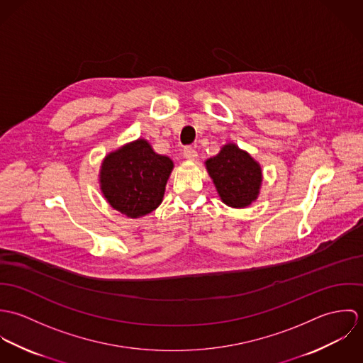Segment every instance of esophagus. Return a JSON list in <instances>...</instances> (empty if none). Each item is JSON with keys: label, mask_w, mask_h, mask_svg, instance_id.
<instances>
[{"label": "esophagus", "mask_w": 363, "mask_h": 363, "mask_svg": "<svg viewBox=\"0 0 363 363\" xmlns=\"http://www.w3.org/2000/svg\"><path fill=\"white\" fill-rule=\"evenodd\" d=\"M183 155L186 159H189V160H194L196 157H197V151H196V148H193V147H186L184 150H183Z\"/></svg>", "instance_id": "obj_1"}]
</instances>
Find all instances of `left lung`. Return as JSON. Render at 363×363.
Segmentation results:
<instances>
[{
    "label": "left lung",
    "mask_w": 363,
    "mask_h": 363,
    "mask_svg": "<svg viewBox=\"0 0 363 363\" xmlns=\"http://www.w3.org/2000/svg\"><path fill=\"white\" fill-rule=\"evenodd\" d=\"M209 176L229 207H247L259 196L261 186L259 164L247 152L233 144L225 145L220 152L206 162Z\"/></svg>",
    "instance_id": "left-lung-1"
}]
</instances>
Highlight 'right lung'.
<instances>
[{
  "mask_svg": "<svg viewBox=\"0 0 363 363\" xmlns=\"http://www.w3.org/2000/svg\"><path fill=\"white\" fill-rule=\"evenodd\" d=\"M172 169L167 156L157 155L145 140H137L104 157L101 189L111 207L138 218L159 207Z\"/></svg>",
  "mask_w": 363,
  "mask_h": 363,
  "instance_id": "right-lung-1",
  "label": "right lung"
}]
</instances>
